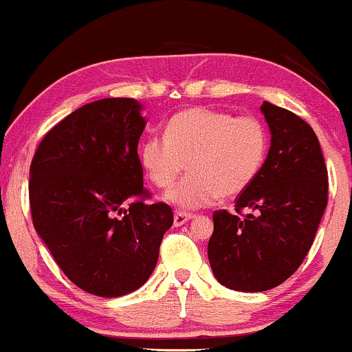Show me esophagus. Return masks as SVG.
<instances>
[{
    "instance_id": "obj_1",
    "label": "esophagus",
    "mask_w": 352,
    "mask_h": 352,
    "mask_svg": "<svg viewBox=\"0 0 352 352\" xmlns=\"http://www.w3.org/2000/svg\"><path fill=\"white\" fill-rule=\"evenodd\" d=\"M190 219H194L192 214H188V212H176L175 219H173V223H175V227H181V225L189 222Z\"/></svg>"
}]
</instances>
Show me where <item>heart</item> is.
<instances>
[{
    "label": "heart",
    "mask_w": 352,
    "mask_h": 352,
    "mask_svg": "<svg viewBox=\"0 0 352 352\" xmlns=\"http://www.w3.org/2000/svg\"><path fill=\"white\" fill-rule=\"evenodd\" d=\"M267 145V130L256 117L192 107L173 116L164 135L146 137L140 162L160 189L171 188L188 163L189 175L169 190L166 201L192 210L248 189L261 171Z\"/></svg>",
    "instance_id": "1"
}]
</instances>
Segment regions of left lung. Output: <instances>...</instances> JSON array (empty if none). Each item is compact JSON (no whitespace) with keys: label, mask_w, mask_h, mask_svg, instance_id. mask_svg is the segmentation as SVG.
Segmentation results:
<instances>
[{"label":"left lung","mask_w":352,"mask_h":352,"mask_svg":"<svg viewBox=\"0 0 352 352\" xmlns=\"http://www.w3.org/2000/svg\"><path fill=\"white\" fill-rule=\"evenodd\" d=\"M271 146L256 179L236 199V214L214 212L209 263L215 279L240 292L274 289L297 271L328 204V171L314 129L264 101ZM254 210L245 217L239 212Z\"/></svg>","instance_id":"1"}]
</instances>
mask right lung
<instances>
[{
    "label": "right lung",
    "instance_id": "1",
    "mask_svg": "<svg viewBox=\"0 0 352 352\" xmlns=\"http://www.w3.org/2000/svg\"><path fill=\"white\" fill-rule=\"evenodd\" d=\"M146 120L132 98L80 107L47 132L30 163L32 223L73 284L98 297L142 287L173 225L148 204L137 146Z\"/></svg>",
    "mask_w": 352,
    "mask_h": 352
}]
</instances>
